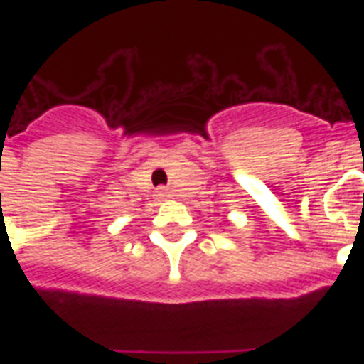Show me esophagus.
Wrapping results in <instances>:
<instances>
[{"label":"esophagus","mask_w":364,"mask_h":364,"mask_svg":"<svg viewBox=\"0 0 364 364\" xmlns=\"http://www.w3.org/2000/svg\"><path fill=\"white\" fill-rule=\"evenodd\" d=\"M156 197H159V198H166V197H167V191H166V189L160 188L159 191H156Z\"/></svg>","instance_id":"34e87169"}]
</instances>
